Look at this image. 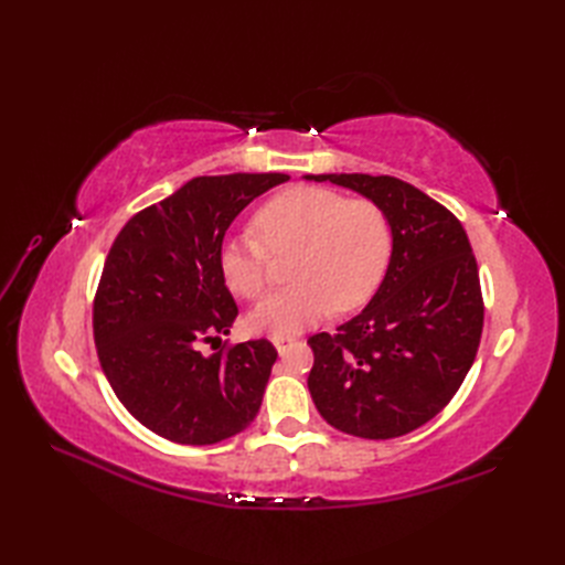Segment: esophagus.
Segmentation results:
<instances>
[{"instance_id":"1","label":"esophagus","mask_w":565,"mask_h":565,"mask_svg":"<svg viewBox=\"0 0 565 565\" xmlns=\"http://www.w3.org/2000/svg\"><path fill=\"white\" fill-rule=\"evenodd\" d=\"M270 341H273V347L278 349V353H280V355H282V353H287V349H292V347L297 344V339H295V337H273Z\"/></svg>"}]
</instances>
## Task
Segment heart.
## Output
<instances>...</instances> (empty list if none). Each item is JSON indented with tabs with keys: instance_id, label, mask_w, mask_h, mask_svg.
I'll use <instances>...</instances> for the list:
<instances>
[{
	"instance_id": "obj_1",
	"label": "heart",
	"mask_w": 565,
	"mask_h": 565,
	"mask_svg": "<svg viewBox=\"0 0 565 565\" xmlns=\"http://www.w3.org/2000/svg\"><path fill=\"white\" fill-rule=\"evenodd\" d=\"M254 235L226 237L218 268L231 292L256 299L270 282V254H297L289 266L295 287L266 297L247 316L252 332L299 334L332 309H361L386 276L391 224L377 202L328 188L297 185L270 198L254 216Z\"/></svg>"
}]
</instances>
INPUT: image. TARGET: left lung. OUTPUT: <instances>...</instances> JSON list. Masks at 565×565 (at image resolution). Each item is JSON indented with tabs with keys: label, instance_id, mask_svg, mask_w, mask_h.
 Returning <instances> with one entry per match:
<instances>
[{
	"label": "left lung",
	"instance_id": "obj_1",
	"mask_svg": "<svg viewBox=\"0 0 565 565\" xmlns=\"http://www.w3.org/2000/svg\"><path fill=\"white\" fill-rule=\"evenodd\" d=\"M377 202L393 249L365 309L309 339V391L334 429L370 440L419 429L465 382L481 344L483 295L459 218L396 177L309 174Z\"/></svg>",
	"mask_w": 565,
	"mask_h": 565
}]
</instances>
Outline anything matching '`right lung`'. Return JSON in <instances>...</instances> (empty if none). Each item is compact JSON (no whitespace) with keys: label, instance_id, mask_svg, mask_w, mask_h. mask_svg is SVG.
I'll return each mask as SVG.
<instances>
[{"label":"right lung","instance_id":"obj_1","mask_svg":"<svg viewBox=\"0 0 565 565\" xmlns=\"http://www.w3.org/2000/svg\"><path fill=\"white\" fill-rule=\"evenodd\" d=\"M287 174L198 177L134 214L108 252L94 299L100 367L146 429L214 446L254 422L278 351L266 339L202 355L237 306L218 268L233 218Z\"/></svg>","mask_w":565,"mask_h":565}]
</instances>
